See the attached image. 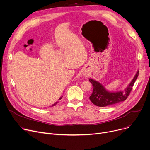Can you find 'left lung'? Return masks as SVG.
I'll use <instances>...</instances> for the list:
<instances>
[{"instance_id":"8db88e82","label":"left lung","mask_w":150,"mask_h":150,"mask_svg":"<svg viewBox=\"0 0 150 150\" xmlns=\"http://www.w3.org/2000/svg\"><path fill=\"white\" fill-rule=\"evenodd\" d=\"M138 75L139 70H137L127 87L124 91L117 92L109 91L100 82L94 79H89V82L93 86V92L89 97L90 100L94 105L99 107L109 106L125 101L129 96Z\"/></svg>"}]
</instances>
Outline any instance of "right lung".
Segmentation results:
<instances>
[{
  "mask_svg": "<svg viewBox=\"0 0 150 150\" xmlns=\"http://www.w3.org/2000/svg\"><path fill=\"white\" fill-rule=\"evenodd\" d=\"M62 98V97H60V98H59V100H61V98ZM58 102H59V101H57V102H56V103H54V104H53V105H52V106H55V105H56V104H57V103H58Z\"/></svg>",
  "mask_w": 150,
  "mask_h": 150,
  "instance_id": "obj_1",
  "label": "right lung"
}]
</instances>
